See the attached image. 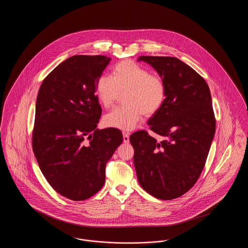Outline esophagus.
<instances>
[{"label":"esophagus","mask_w":248,"mask_h":248,"mask_svg":"<svg viewBox=\"0 0 248 248\" xmlns=\"http://www.w3.org/2000/svg\"><path fill=\"white\" fill-rule=\"evenodd\" d=\"M123 137H124V143H128L129 142V134L124 132L123 133Z\"/></svg>","instance_id":"obj_1"}]
</instances>
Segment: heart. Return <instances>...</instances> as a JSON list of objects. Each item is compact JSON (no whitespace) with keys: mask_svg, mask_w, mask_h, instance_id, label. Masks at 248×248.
I'll return each instance as SVG.
<instances>
[{"mask_svg":"<svg viewBox=\"0 0 248 248\" xmlns=\"http://www.w3.org/2000/svg\"><path fill=\"white\" fill-rule=\"evenodd\" d=\"M97 98L104 108H110L124 94L126 105L111 110L103 118L108 127L131 131L140 122L142 115L155 114L165 103L166 86L163 79L132 61L124 60L111 70V75L100 76L95 83Z\"/></svg>","mask_w":248,"mask_h":248,"instance_id":"1","label":"heart"}]
</instances>
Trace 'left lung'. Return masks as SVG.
Here are the masks:
<instances>
[{
	"label": "left lung",
	"mask_w": 248,
	"mask_h": 248,
	"mask_svg": "<svg viewBox=\"0 0 248 248\" xmlns=\"http://www.w3.org/2000/svg\"><path fill=\"white\" fill-rule=\"evenodd\" d=\"M138 60L163 79L166 98L148 121L165 140L157 142L146 131L130 136L137 177L155 198L172 200L187 192L203 169L216 131L211 94L203 78L180 59L141 56Z\"/></svg>",
	"instance_id": "left-lung-1"
}]
</instances>
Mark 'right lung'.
<instances>
[{
  "label": "right lung",
  "instance_id": "add662e5",
  "mask_svg": "<svg viewBox=\"0 0 248 248\" xmlns=\"http://www.w3.org/2000/svg\"><path fill=\"white\" fill-rule=\"evenodd\" d=\"M110 59L73 56L39 89L32 149L51 187L72 201L86 200L105 183L107 162L123 142L115 128H96L101 107L95 83Z\"/></svg>",
  "mask_w": 248,
  "mask_h": 248
}]
</instances>
